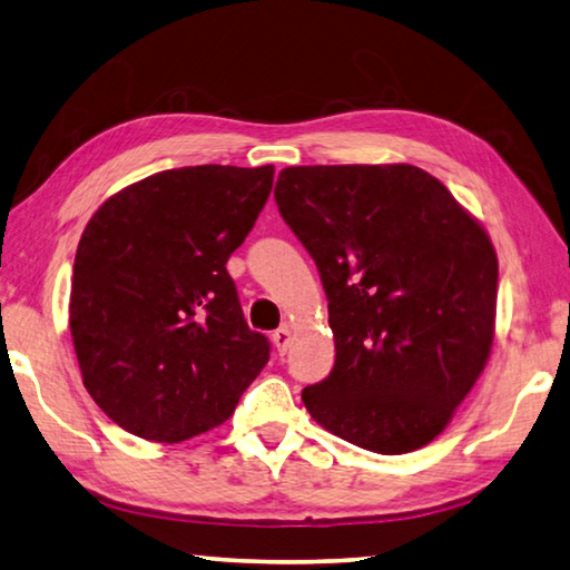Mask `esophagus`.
<instances>
[{
	"label": "esophagus",
	"mask_w": 570,
	"mask_h": 570,
	"mask_svg": "<svg viewBox=\"0 0 570 570\" xmlns=\"http://www.w3.org/2000/svg\"><path fill=\"white\" fill-rule=\"evenodd\" d=\"M272 341H274V348L284 355L288 351V345H292V331L282 326V328L272 333Z\"/></svg>",
	"instance_id": "obj_1"
}]
</instances>
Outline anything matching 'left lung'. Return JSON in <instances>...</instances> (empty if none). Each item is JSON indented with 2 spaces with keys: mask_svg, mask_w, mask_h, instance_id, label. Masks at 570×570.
<instances>
[{
  "mask_svg": "<svg viewBox=\"0 0 570 570\" xmlns=\"http://www.w3.org/2000/svg\"><path fill=\"white\" fill-rule=\"evenodd\" d=\"M274 199L316 262L336 363L301 400L355 448L405 454L448 428L494 341L497 252L415 165H304Z\"/></svg>",
  "mask_w": 570,
  "mask_h": 570,
  "instance_id": "8db88e82",
  "label": "left lung"
}]
</instances>
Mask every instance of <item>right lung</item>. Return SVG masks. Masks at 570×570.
<instances>
[{"mask_svg": "<svg viewBox=\"0 0 570 570\" xmlns=\"http://www.w3.org/2000/svg\"><path fill=\"white\" fill-rule=\"evenodd\" d=\"M272 185V165L177 167L120 189L86 225L69 323L83 385L118 428L167 444L203 434L269 361L227 259Z\"/></svg>", "mask_w": 570, "mask_h": 570, "instance_id": "right-lung-1", "label": "right lung"}]
</instances>
